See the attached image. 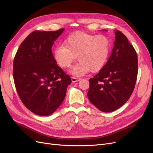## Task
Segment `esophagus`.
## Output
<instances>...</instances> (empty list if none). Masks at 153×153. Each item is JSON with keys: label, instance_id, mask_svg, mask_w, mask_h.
Here are the masks:
<instances>
[{"label": "esophagus", "instance_id": "esophagus-1", "mask_svg": "<svg viewBox=\"0 0 153 153\" xmlns=\"http://www.w3.org/2000/svg\"><path fill=\"white\" fill-rule=\"evenodd\" d=\"M80 78H75V77H72V78H71V82H72L73 83H75V82H78V81H80Z\"/></svg>", "mask_w": 153, "mask_h": 153}]
</instances>
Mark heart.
<instances>
[{
	"label": "heart",
	"mask_w": 153,
	"mask_h": 153,
	"mask_svg": "<svg viewBox=\"0 0 153 153\" xmlns=\"http://www.w3.org/2000/svg\"><path fill=\"white\" fill-rule=\"evenodd\" d=\"M110 49V41L106 36L78 32L68 36L63 46L55 48L53 56L62 68L70 67L77 57L79 62L72 68L71 73L80 76L89 71L96 72L102 69L108 61Z\"/></svg>",
	"instance_id": "obj_1"
}]
</instances>
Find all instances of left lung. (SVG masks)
I'll return each instance as SVG.
<instances>
[{
	"instance_id": "obj_1",
	"label": "left lung",
	"mask_w": 153,
	"mask_h": 153,
	"mask_svg": "<svg viewBox=\"0 0 153 153\" xmlns=\"http://www.w3.org/2000/svg\"><path fill=\"white\" fill-rule=\"evenodd\" d=\"M115 35L112 53L101 71L89 80L87 92L91 103L103 112H113L127 102L138 73L135 49L121 32L116 30Z\"/></svg>"
}]
</instances>
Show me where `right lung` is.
I'll return each instance as SVG.
<instances>
[{
    "label": "right lung",
    "instance_id": "add662e5",
    "mask_svg": "<svg viewBox=\"0 0 153 153\" xmlns=\"http://www.w3.org/2000/svg\"><path fill=\"white\" fill-rule=\"evenodd\" d=\"M64 29L32 32L23 41L13 62V77L22 103L32 112L48 116L65 98L70 76L55 61L52 47Z\"/></svg>",
    "mask_w": 153,
    "mask_h": 153
}]
</instances>
